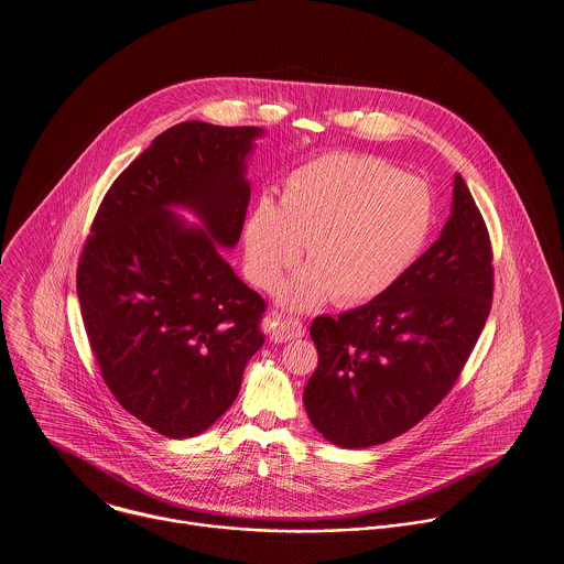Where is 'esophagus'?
<instances>
[{
    "label": "esophagus",
    "instance_id": "esophagus-1",
    "mask_svg": "<svg viewBox=\"0 0 564 564\" xmlns=\"http://www.w3.org/2000/svg\"><path fill=\"white\" fill-rule=\"evenodd\" d=\"M268 324H270V337L274 344H283V341H292L305 335V326L303 322L294 319V317H285L281 313H268Z\"/></svg>",
    "mask_w": 564,
    "mask_h": 564
}]
</instances>
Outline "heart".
<instances>
[{
  "mask_svg": "<svg viewBox=\"0 0 564 564\" xmlns=\"http://www.w3.org/2000/svg\"><path fill=\"white\" fill-rule=\"evenodd\" d=\"M435 214L433 189L402 169L372 155H324L288 177L281 205L254 203L245 227L249 270L270 290L307 245L310 268L279 290L285 307L368 303L415 263Z\"/></svg>",
  "mask_w": 564,
  "mask_h": 564,
  "instance_id": "obj_1",
  "label": "heart"
}]
</instances>
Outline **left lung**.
<instances>
[{
	"label": "left lung",
	"mask_w": 564,
	"mask_h": 564,
	"mask_svg": "<svg viewBox=\"0 0 564 564\" xmlns=\"http://www.w3.org/2000/svg\"><path fill=\"white\" fill-rule=\"evenodd\" d=\"M494 252L471 192L454 175L437 242L368 305L312 324L317 368L305 393L315 431L359 449L422 422L469 359L494 299Z\"/></svg>",
	"instance_id": "8db88e82"
}]
</instances>
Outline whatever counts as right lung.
<instances>
[{
  "instance_id": "add662e5",
  "label": "right lung",
  "mask_w": 564,
  "mask_h": 564,
  "mask_svg": "<svg viewBox=\"0 0 564 564\" xmlns=\"http://www.w3.org/2000/svg\"><path fill=\"white\" fill-rule=\"evenodd\" d=\"M261 135L203 121L160 133L108 189L77 263L101 376L126 411L164 437L216 424L263 344L265 303L223 257L242 234L247 166Z\"/></svg>"
}]
</instances>
